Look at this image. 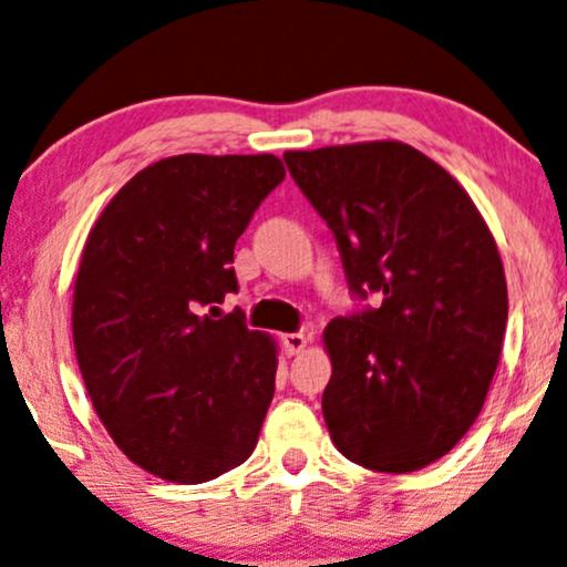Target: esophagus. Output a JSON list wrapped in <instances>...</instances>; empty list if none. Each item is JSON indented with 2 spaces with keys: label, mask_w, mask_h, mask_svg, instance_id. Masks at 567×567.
I'll use <instances>...</instances> for the list:
<instances>
[{
  "label": "esophagus",
  "mask_w": 567,
  "mask_h": 567,
  "mask_svg": "<svg viewBox=\"0 0 567 567\" xmlns=\"http://www.w3.org/2000/svg\"><path fill=\"white\" fill-rule=\"evenodd\" d=\"M308 340H311V337H308L306 332H288V334H282V346H285V350H288L290 355H298L300 350L308 346Z\"/></svg>",
  "instance_id": "obj_1"
}]
</instances>
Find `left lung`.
<instances>
[{"instance_id": "obj_1", "label": "left lung", "mask_w": 567, "mask_h": 567, "mask_svg": "<svg viewBox=\"0 0 567 567\" xmlns=\"http://www.w3.org/2000/svg\"><path fill=\"white\" fill-rule=\"evenodd\" d=\"M285 164L334 235L350 296L382 298L324 329L329 436L363 468H424L476 421L503 350L507 285L489 227L408 143L288 152Z\"/></svg>"}]
</instances>
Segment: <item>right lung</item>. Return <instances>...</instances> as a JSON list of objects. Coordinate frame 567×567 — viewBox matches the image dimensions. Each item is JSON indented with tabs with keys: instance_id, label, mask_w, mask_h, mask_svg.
I'll return each mask as SVG.
<instances>
[{
	"instance_id": "right-lung-1",
	"label": "right lung",
	"mask_w": 567,
	"mask_h": 567,
	"mask_svg": "<svg viewBox=\"0 0 567 567\" xmlns=\"http://www.w3.org/2000/svg\"><path fill=\"white\" fill-rule=\"evenodd\" d=\"M277 156H169L114 196L85 240L73 296L78 367L117 447L148 474L209 482L254 453L277 350L235 308L233 259Z\"/></svg>"
}]
</instances>
